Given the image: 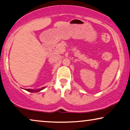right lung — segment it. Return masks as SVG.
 <instances>
[{
	"label": "right lung",
	"mask_w": 130,
	"mask_h": 130,
	"mask_svg": "<svg viewBox=\"0 0 130 130\" xmlns=\"http://www.w3.org/2000/svg\"><path fill=\"white\" fill-rule=\"evenodd\" d=\"M44 88H45V87L41 88L40 89H38V90H32V89H26V90L27 91H28V92H39V91H40V90L44 89Z\"/></svg>",
	"instance_id": "obj_1"
}]
</instances>
